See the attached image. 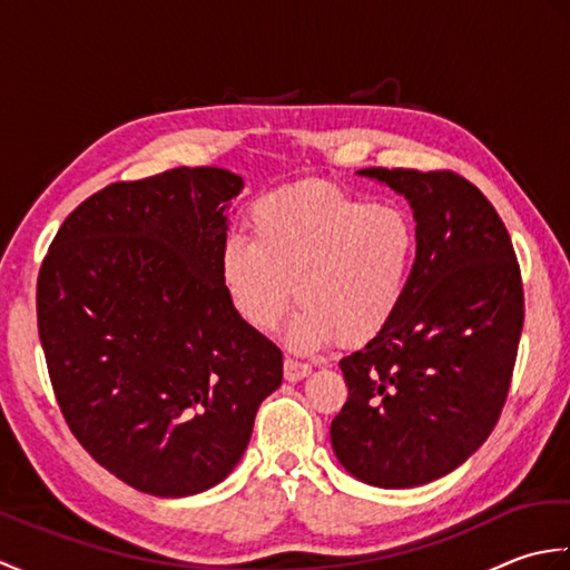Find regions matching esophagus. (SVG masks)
Masks as SVG:
<instances>
[{
  "mask_svg": "<svg viewBox=\"0 0 570 570\" xmlns=\"http://www.w3.org/2000/svg\"><path fill=\"white\" fill-rule=\"evenodd\" d=\"M308 374H311V365H306V362H298L294 357L284 360V377L288 382H298V380L308 377Z\"/></svg>",
  "mask_w": 570,
  "mask_h": 570,
  "instance_id": "esophagus-1",
  "label": "esophagus"
}]
</instances>
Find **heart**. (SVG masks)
<instances>
[{"mask_svg":"<svg viewBox=\"0 0 570 570\" xmlns=\"http://www.w3.org/2000/svg\"><path fill=\"white\" fill-rule=\"evenodd\" d=\"M252 242L229 235L217 257L227 304L259 333L292 304L288 345L347 347L380 337L404 306L419 254V227L396 203L335 186L269 193L249 210Z\"/></svg>","mask_w":570,"mask_h":570,"instance_id":"b5f03b06","label":"heart"}]
</instances>
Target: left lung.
Listing matches in <instances>:
<instances>
[{"instance_id":"left-lung-1","label":"left lung","mask_w":570,"mask_h":570,"mask_svg":"<svg viewBox=\"0 0 570 570\" xmlns=\"http://www.w3.org/2000/svg\"><path fill=\"white\" fill-rule=\"evenodd\" d=\"M411 203L419 254L394 323L341 360L331 423L343 468L374 488L426 485L488 441L524 325L522 272L492 203L453 171L362 168Z\"/></svg>"}]
</instances>
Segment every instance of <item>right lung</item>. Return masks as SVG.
I'll list each match as a JSON object with an SVG mask.
<instances>
[{
	"label": "right lung",
	"instance_id": "add662e5",
	"mask_svg": "<svg viewBox=\"0 0 570 570\" xmlns=\"http://www.w3.org/2000/svg\"><path fill=\"white\" fill-rule=\"evenodd\" d=\"M239 190L215 166L107 186L66 217L36 284L60 414L102 468L156 498L223 482L284 377L282 350L237 318L217 274Z\"/></svg>",
	"mask_w": 570,
	"mask_h": 570
}]
</instances>
